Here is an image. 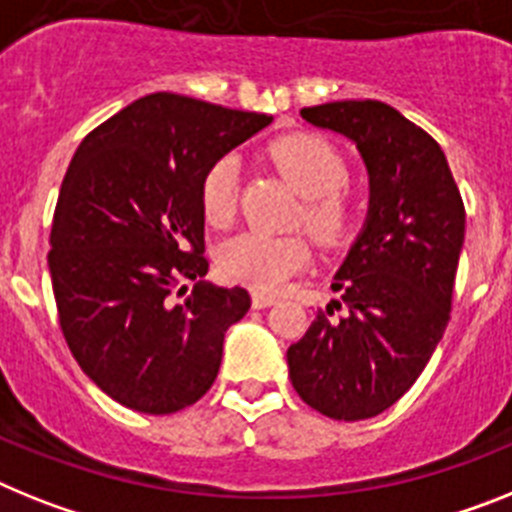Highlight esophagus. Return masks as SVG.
<instances>
[{
    "instance_id": "obj_1",
    "label": "esophagus",
    "mask_w": 512,
    "mask_h": 512,
    "mask_svg": "<svg viewBox=\"0 0 512 512\" xmlns=\"http://www.w3.org/2000/svg\"><path fill=\"white\" fill-rule=\"evenodd\" d=\"M251 303H253V308H269V305L277 303V295H269V292L253 290L251 292Z\"/></svg>"
}]
</instances>
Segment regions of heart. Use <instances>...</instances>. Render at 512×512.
Listing matches in <instances>:
<instances>
[{"instance_id": "obj_1", "label": "heart", "mask_w": 512, "mask_h": 512, "mask_svg": "<svg viewBox=\"0 0 512 512\" xmlns=\"http://www.w3.org/2000/svg\"><path fill=\"white\" fill-rule=\"evenodd\" d=\"M274 165L303 194L298 222L321 246H339L355 225V202L344 191L349 181L347 160L329 139L298 131L272 142ZM199 207L207 225L225 230L238 214V160L217 157L202 176ZM310 248L303 235L246 233L225 243L220 269L227 279L256 290H277L308 264Z\"/></svg>"}]
</instances>
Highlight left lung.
<instances>
[{
    "mask_svg": "<svg viewBox=\"0 0 512 512\" xmlns=\"http://www.w3.org/2000/svg\"><path fill=\"white\" fill-rule=\"evenodd\" d=\"M357 144L370 173L365 230L331 300L287 349L300 399L331 419L386 412L430 362L451 321L466 209L440 144L381 100L303 108Z\"/></svg>",
    "mask_w": 512,
    "mask_h": 512,
    "instance_id": "1",
    "label": "left lung"
}]
</instances>
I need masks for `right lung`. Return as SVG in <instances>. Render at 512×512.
I'll use <instances>...</instances> for the list:
<instances>
[{"mask_svg": "<svg viewBox=\"0 0 512 512\" xmlns=\"http://www.w3.org/2000/svg\"><path fill=\"white\" fill-rule=\"evenodd\" d=\"M266 124V113L152 93L74 152L48 240L56 313L87 378L134 412L173 414L202 399L225 331L251 308L243 287L202 282L199 186L217 157Z\"/></svg>", "mask_w": 512, "mask_h": 512, "instance_id": "obj_1", "label": "right lung"}]
</instances>
